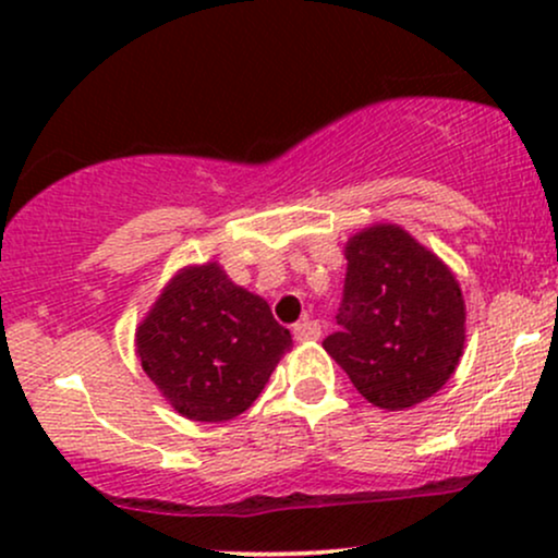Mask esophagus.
Wrapping results in <instances>:
<instances>
[{"instance_id": "esophagus-1", "label": "esophagus", "mask_w": 558, "mask_h": 558, "mask_svg": "<svg viewBox=\"0 0 558 558\" xmlns=\"http://www.w3.org/2000/svg\"><path fill=\"white\" fill-rule=\"evenodd\" d=\"M293 338H296V341H317L319 338L317 319H304V323L293 325Z\"/></svg>"}]
</instances>
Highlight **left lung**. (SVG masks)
Returning a JSON list of instances; mask_svg holds the SVG:
<instances>
[{
    "mask_svg": "<svg viewBox=\"0 0 558 558\" xmlns=\"http://www.w3.org/2000/svg\"><path fill=\"white\" fill-rule=\"evenodd\" d=\"M343 301L323 341L354 388L380 409H409L446 386L464 349V296L448 267L399 226L345 243Z\"/></svg>",
    "mask_w": 558,
    "mask_h": 558,
    "instance_id": "obj_1",
    "label": "left lung"
}]
</instances>
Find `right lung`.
Listing matches in <instances>:
<instances>
[{"label": "right lung", "mask_w": 558, "mask_h": 558, "mask_svg": "<svg viewBox=\"0 0 558 558\" xmlns=\"http://www.w3.org/2000/svg\"><path fill=\"white\" fill-rule=\"evenodd\" d=\"M291 332L270 304L235 286L217 262L183 267L136 328L144 373L183 417L226 422L270 380Z\"/></svg>", "instance_id": "add662e5"}]
</instances>
